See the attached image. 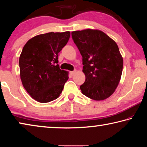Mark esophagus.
<instances>
[{"label": "esophagus", "instance_id": "obj_1", "mask_svg": "<svg viewBox=\"0 0 147 147\" xmlns=\"http://www.w3.org/2000/svg\"><path fill=\"white\" fill-rule=\"evenodd\" d=\"M76 71L74 70V71H71V72H70V74H71V76H74V74H76Z\"/></svg>", "mask_w": 147, "mask_h": 147}]
</instances>
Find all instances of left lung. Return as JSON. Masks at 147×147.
Instances as JSON below:
<instances>
[{"label":"left lung","mask_w":147,"mask_h":147,"mask_svg":"<svg viewBox=\"0 0 147 147\" xmlns=\"http://www.w3.org/2000/svg\"><path fill=\"white\" fill-rule=\"evenodd\" d=\"M71 35L82 56L86 80L80 87L82 93L94 100H105L115 92L123 72L117 45L98 30L74 31Z\"/></svg>","instance_id":"8db88e82"}]
</instances>
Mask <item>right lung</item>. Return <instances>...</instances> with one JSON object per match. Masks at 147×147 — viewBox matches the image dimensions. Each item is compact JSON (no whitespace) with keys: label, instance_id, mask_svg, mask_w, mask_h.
Listing matches in <instances>:
<instances>
[{"label":"right lung","instance_id":"1","mask_svg":"<svg viewBox=\"0 0 147 147\" xmlns=\"http://www.w3.org/2000/svg\"><path fill=\"white\" fill-rule=\"evenodd\" d=\"M70 32H49L29 39L19 57L23 86L34 100L49 102L59 97L69 78L59 69L58 53L66 45Z\"/></svg>","mask_w":147,"mask_h":147}]
</instances>
